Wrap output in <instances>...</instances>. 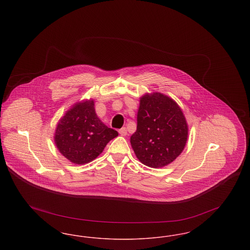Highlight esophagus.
<instances>
[{
  "instance_id": "34e87169",
  "label": "esophagus",
  "mask_w": 250,
  "mask_h": 250,
  "mask_svg": "<svg viewBox=\"0 0 250 250\" xmlns=\"http://www.w3.org/2000/svg\"><path fill=\"white\" fill-rule=\"evenodd\" d=\"M120 135L121 136H126L127 135V130H126V128L125 127H123V128H121L119 130Z\"/></svg>"
}]
</instances>
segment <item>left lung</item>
<instances>
[{"instance_id":"obj_1","label":"left lung","mask_w":250,"mask_h":250,"mask_svg":"<svg viewBox=\"0 0 250 250\" xmlns=\"http://www.w3.org/2000/svg\"><path fill=\"white\" fill-rule=\"evenodd\" d=\"M188 138V122L172 98L157 92L140 98L137 130L130 143L143 164L154 168L170 164L183 152Z\"/></svg>"}]
</instances>
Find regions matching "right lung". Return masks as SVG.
I'll return each instance as SVG.
<instances>
[{"label":"right lung","instance_id":"obj_1","mask_svg":"<svg viewBox=\"0 0 250 250\" xmlns=\"http://www.w3.org/2000/svg\"><path fill=\"white\" fill-rule=\"evenodd\" d=\"M117 136V131L108 128L96 115L94 99H85L75 103L59 120L54 143L66 159L83 165L95 159Z\"/></svg>","mask_w":250,"mask_h":250}]
</instances>
